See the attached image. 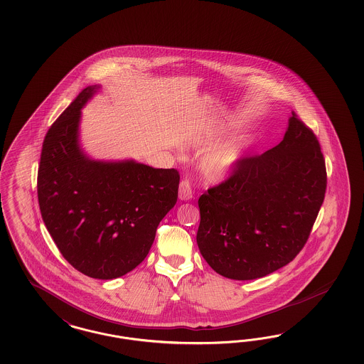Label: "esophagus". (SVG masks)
Returning <instances> with one entry per match:
<instances>
[{"mask_svg":"<svg viewBox=\"0 0 364 364\" xmlns=\"http://www.w3.org/2000/svg\"><path fill=\"white\" fill-rule=\"evenodd\" d=\"M178 198L180 200H191L193 198L192 195V187H191V183L188 180H183L180 183V187H178Z\"/></svg>","mask_w":364,"mask_h":364,"instance_id":"1","label":"esophagus"}]
</instances>
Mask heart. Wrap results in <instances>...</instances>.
<instances>
[{
  "instance_id": "heart-1",
  "label": "heart",
  "mask_w": 364,
  "mask_h": 364,
  "mask_svg": "<svg viewBox=\"0 0 364 364\" xmlns=\"http://www.w3.org/2000/svg\"><path fill=\"white\" fill-rule=\"evenodd\" d=\"M244 157L242 143H230L210 149L201 157L200 172L207 183H219L227 178Z\"/></svg>"
}]
</instances>
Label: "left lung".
<instances>
[{"instance_id":"obj_1","label":"left lung","mask_w":364,"mask_h":364,"mask_svg":"<svg viewBox=\"0 0 364 364\" xmlns=\"http://www.w3.org/2000/svg\"><path fill=\"white\" fill-rule=\"evenodd\" d=\"M326 187L319 141L292 112L280 143L242 159L231 176L198 198L200 254L233 280L275 272L307 242Z\"/></svg>"}]
</instances>
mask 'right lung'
<instances>
[{
  "label": "right lung",
  "instance_id": "right-lung-1",
  "mask_svg": "<svg viewBox=\"0 0 364 364\" xmlns=\"http://www.w3.org/2000/svg\"><path fill=\"white\" fill-rule=\"evenodd\" d=\"M100 90L78 95L45 136L37 176L41 216L57 248L81 274L109 280L143 262L175 207L176 169L134 160L90 159L80 144L81 109Z\"/></svg>",
  "mask_w": 364,
  "mask_h": 364
}]
</instances>
